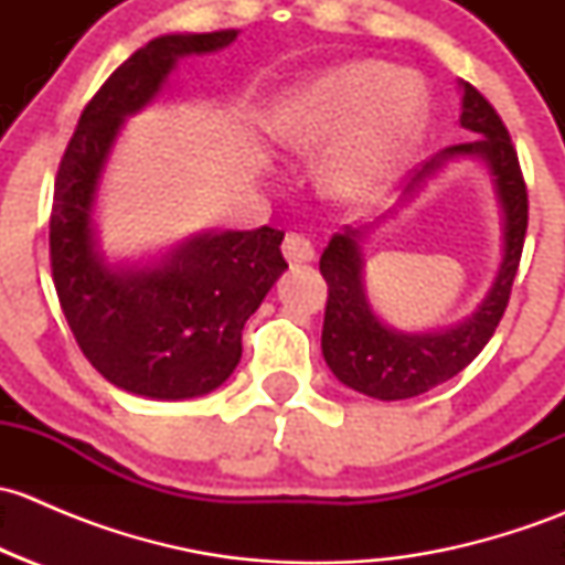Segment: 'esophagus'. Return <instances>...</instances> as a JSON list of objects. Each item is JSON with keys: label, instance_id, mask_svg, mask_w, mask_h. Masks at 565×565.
<instances>
[{"label": "esophagus", "instance_id": "34e87169", "mask_svg": "<svg viewBox=\"0 0 565 565\" xmlns=\"http://www.w3.org/2000/svg\"><path fill=\"white\" fill-rule=\"evenodd\" d=\"M284 256H287L289 265H306V262L315 259V246H311L309 237L289 232L284 237Z\"/></svg>", "mask_w": 565, "mask_h": 565}]
</instances>
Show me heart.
I'll return each instance as SVG.
<instances>
[{
	"mask_svg": "<svg viewBox=\"0 0 565 565\" xmlns=\"http://www.w3.org/2000/svg\"><path fill=\"white\" fill-rule=\"evenodd\" d=\"M426 95L385 62H347L295 89L273 114L278 145L315 152L328 141L322 185L347 204H366L398 172L418 141Z\"/></svg>",
	"mask_w": 565,
	"mask_h": 565,
	"instance_id": "1",
	"label": "heart"
}]
</instances>
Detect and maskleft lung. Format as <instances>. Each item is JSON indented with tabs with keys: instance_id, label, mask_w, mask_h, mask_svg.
<instances>
[{
	"instance_id": "1",
	"label": "left lung",
	"mask_w": 565,
	"mask_h": 565,
	"mask_svg": "<svg viewBox=\"0 0 565 565\" xmlns=\"http://www.w3.org/2000/svg\"><path fill=\"white\" fill-rule=\"evenodd\" d=\"M461 114L459 125L470 130L465 145L446 147L431 161L415 169V177L404 188V202L418 196L431 177H437L457 158H472L487 167L503 226V259L487 298L478 309L451 328L407 333L385 324L369 303L363 284V241L369 226L330 237L319 259V273L328 281V306L322 324V355L330 372L347 388L366 393L380 402H398L431 391L435 385L457 377L467 363L492 339L494 328L509 306L511 284L520 267L527 232V188L522 180L520 158L509 139L503 119L492 104L472 84L459 82Z\"/></svg>"
}]
</instances>
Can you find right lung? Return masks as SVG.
Returning a JSON list of instances; mask_svg holds the SVG:
<instances>
[{
    "label": "right lung",
    "instance_id": "obj_1",
    "mask_svg": "<svg viewBox=\"0 0 565 565\" xmlns=\"http://www.w3.org/2000/svg\"><path fill=\"white\" fill-rule=\"evenodd\" d=\"M237 30L161 35L122 62L82 111L54 182L51 273L87 361L117 388L147 398H193L230 380L243 324L287 262L284 232L193 235L156 262L111 265L95 237V199L125 119L161 95L177 60L213 54Z\"/></svg>",
    "mask_w": 565,
    "mask_h": 565
}]
</instances>
